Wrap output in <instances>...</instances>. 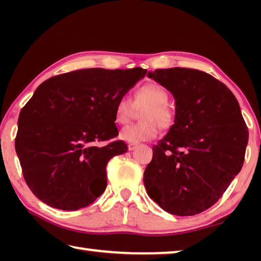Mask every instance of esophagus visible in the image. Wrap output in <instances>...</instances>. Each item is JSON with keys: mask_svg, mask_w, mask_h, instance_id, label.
Wrapping results in <instances>:
<instances>
[{"mask_svg": "<svg viewBox=\"0 0 261 261\" xmlns=\"http://www.w3.org/2000/svg\"><path fill=\"white\" fill-rule=\"evenodd\" d=\"M129 151H134V149H136L137 147H138V144H129Z\"/></svg>", "mask_w": 261, "mask_h": 261, "instance_id": "1", "label": "esophagus"}]
</instances>
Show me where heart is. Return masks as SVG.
<instances>
[{
  "instance_id": "obj_1",
  "label": "heart",
  "mask_w": 261,
  "mask_h": 261,
  "mask_svg": "<svg viewBox=\"0 0 261 261\" xmlns=\"http://www.w3.org/2000/svg\"><path fill=\"white\" fill-rule=\"evenodd\" d=\"M169 95L166 88L156 83H147L137 88L134 99L123 96L115 106V120L126 124L135 116L136 109H143L140 120L143 122L123 127L121 139L131 144H139L156 138L159 125L162 129L170 127L174 122V113L168 106Z\"/></svg>"
}]
</instances>
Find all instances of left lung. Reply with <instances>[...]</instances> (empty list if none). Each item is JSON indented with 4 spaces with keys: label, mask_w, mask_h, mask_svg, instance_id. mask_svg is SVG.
<instances>
[{
    "label": "left lung",
    "mask_w": 261,
    "mask_h": 261,
    "mask_svg": "<svg viewBox=\"0 0 261 261\" xmlns=\"http://www.w3.org/2000/svg\"><path fill=\"white\" fill-rule=\"evenodd\" d=\"M176 100L175 123L153 146L144 171L151 199L168 213L208 210L240 173L249 130L232 92L204 71L187 68L148 72Z\"/></svg>",
    "instance_id": "1"
}]
</instances>
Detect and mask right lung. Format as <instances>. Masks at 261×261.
<instances>
[{"instance_id": "1", "label": "right lung", "mask_w": 261, "mask_h": 261, "mask_svg": "<svg viewBox=\"0 0 261 261\" xmlns=\"http://www.w3.org/2000/svg\"><path fill=\"white\" fill-rule=\"evenodd\" d=\"M141 68L82 69L43 82L20 110L15 139L26 184L54 208L76 211L107 187L110 159L127 151L116 138L115 106L139 79Z\"/></svg>"}]
</instances>
